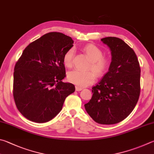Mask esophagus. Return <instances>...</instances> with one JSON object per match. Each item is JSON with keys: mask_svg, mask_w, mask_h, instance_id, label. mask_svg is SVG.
<instances>
[{"mask_svg": "<svg viewBox=\"0 0 154 154\" xmlns=\"http://www.w3.org/2000/svg\"><path fill=\"white\" fill-rule=\"evenodd\" d=\"M83 89V88H79V87H77V86H76L75 87V90L76 91H82Z\"/></svg>", "mask_w": 154, "mask_h": 154, "instance_id": "34e87169", "label": "esophagus"}]
</instances>
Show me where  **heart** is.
<instances>
[{"instance_id":"obj_1","label":"heart","mask_w":154,"mask_h":154,"mask_svg":"<svg viewBox=\"0 0 154 154\" xmlns=\"http://www.w3.org/2000/svg\"><path fill=\"white\" fill-rule=\"evenodd\" d=\"M83 50L88 56L91 62L88 66L89 71H83L75 69L68 73V79L71 83L78 87H85L93 83L96 79V74L99 76L104 75L110 67V60L104 57V52L99 47L92 44H87ZM75 49L71 48L65 52L63 57V63L67 67L73 65ZM94 69L95 72L92 71Z\"/></svg>"}]
</instances>
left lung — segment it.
I'll return each mask as SVG.
<instances>
[{
	"instance_id": "obj_1",
	"label": "left lung",
	"mask_w": 154,
	"mask_h": 154,
	"mask_svg": "<svg viewBox=\"0 0 154 154\" xmlns=\"http://www.w3.org/2000/svg\"><path fill=\"white\" fill-rule=\"evenodd\" d=\"M111 50L112 62L102 79L92 88L87 112L95 122L113 125L133 110L140 95L141 69L134 50L119 38L101 39Z\"/></svg>"
}]
</instances>
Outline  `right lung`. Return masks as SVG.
Masks as SVG:
<instances>
[{
  "instance_id": "right-lung-1",
  "label": "right lung",
  "mask_w": 154,
  "mask_h": 154,
  "mask_svg": "<svg viewBox=\"0 0 154 154\" xmlns=\"http://www.w3.org/2000/svg\"><path fill=\"white\" fill-rule=\"evenodd\" d=\"M71 37L50 32L27 46L16 63L13 97L18 110L31 121L42 123L62 110L65 98L73 93V84L64 83L63 57L72 47Z\"/></svg>"
}]
</instances>
